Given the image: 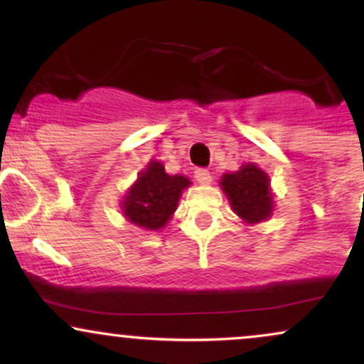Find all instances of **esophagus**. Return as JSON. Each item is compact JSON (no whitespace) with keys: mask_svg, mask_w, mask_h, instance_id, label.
Wrapping results in <instances>:
<instances>
[{"mask_svg":"<svg viewBox=\"0 0 364 364\" xmlns=\"http://www.w3.org/2000/svg\"><path fill=\"white\" fill-rule=\"evenodd\" d=\"M195 179L198 183H202V185H208V183L212 181V176H210V173H208L207 169H203V168H198V169H195Z\"/></svg>","mask_w":364,"mask_h":364,"instance_id":"esophagus-1","label":"esophagus"}]
</instances>
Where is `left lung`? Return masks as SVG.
Returning <instances> with one entry per match:
<instances>
[{"instance_id":"left-lung-1","label":"left lung","mask_w":364,"mask_h":364,"mask_svg":"<svg viewBox=\"0 0 364 364\" xmlns=\"http://www.w3.org/2000/svg\"><path fill=\"white\" fill-rule=\"evenodd\" d=\"M220 186L228 195L232 210L246 223H260L272 214L269 178L255 164H246L237 173L224 174Z\"/></svg>"}]
</instances>
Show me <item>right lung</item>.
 <instances>
[{"instance_id": "1", "label": "right lung", "mask_w": 364, "mask_h": 364, "mask_svg": "<svg viewBox=\"0 0 364 364\" xmlns=\"http://www.w3.org/2000/svg\"><path fill=\"white\" fill-rule=\"evenodd\" d=\"M188 185L190 179L179 174L169 176L161 162L152 161L128 191L123 202L124 215L140 228L152 231L164 228Z\"/></svg>"}]
</instances>
